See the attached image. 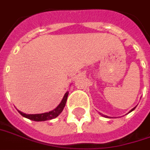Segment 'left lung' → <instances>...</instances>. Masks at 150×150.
Segmentation results:
<instances>
[{
	"label": "left lung",
	"instance_id": "left-lung-1",
	"mask_svg": "<svg viewBox=\"0 0 150 150\" xmlns=\"http://www.w3.org/2000/svg\"><path fill=\"white\" fill-rule=\"evenodd\" d=\"M136 108V107H134V108H132V110H130V112H132V111H133V110H134V109H135V108ZM100 114H101V113H100ZM101 115H102V116H104V117H108V116H106V115H104V114H101Z\"/></svg>",
	"mask_w": 150,
	"mask_h": 150
}]
</instances>
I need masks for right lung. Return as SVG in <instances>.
<instances>
[{
    "mask_svg": "<svg viewBox=\"0 0 150 150\" xmlns=\"http://www.w3.org/2000/svg\"><path fill=\"white\" fill-rule=\"evenodd\" d=\"M68 96H69V91H67V92L65 93L64 96L63 97V99H62L61 102H60V104L58 105L57 107L54 108V109L50 111V112H43V113H38V114H26V113L21 112L19 110H18V111L23 117H24L26 118H28L30 120L35 121V122H42V121L51 120L53 118L57 117L61 113L63 109L65 107V105H66V101H67Z\"/></svg>",
    "mask_w": 150,
    "mask_h": 150,
    "instance_id": "obj_1",
    "label": "right lung"
}]
</instances>
